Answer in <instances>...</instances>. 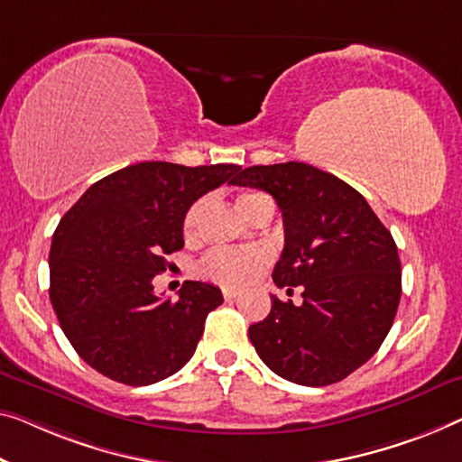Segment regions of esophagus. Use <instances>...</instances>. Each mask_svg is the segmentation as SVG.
Segmentation results:
<instances>
[{"label":"esophagus","instance_id":"obj_1","mask_svg":"<svg viewBox=\"0 0 462 462\" xmlns=\"http://www.w3.org/2000/svg\"><path fill=\"white\" fill-rule=\"evenodd\" d=\"M222 294H224V299H226V300H232V299H236V297H238V291H236V288L226 286V288H222Z\"/></svg>","mask_w":462,"mask_h":462}]
</instances>
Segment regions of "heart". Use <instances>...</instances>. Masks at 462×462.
<instances>
[{"instance_id": "1", "label": "heart", "mask_w": 462, "mask_h": 462, "mask_svg": "<svg viewBox=\"0 0 462 462\" xmlns=\"http://www.w3.org/2000/svg\"><path fill=\"white\" fill-rule=\"evenodd\" d=\"M263 192H240L236 197L238 209L246 217L253 216V211L259 208V203L265 201ZM203 201L190 205L182 222L184 236L192 238L199 228V217H201ZM272 254L263 246H249V249H217L205 254V259L199 265V273L216 284L224 286H245L257 280L261 273L270 265Z\"/></svg>"}]
</instances>
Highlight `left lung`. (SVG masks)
I'll return each mask as SVG.
<instances>
[{
	"instance_id": "1",
	"label": "left lung",
	"mask_w": 462,
	"mask_h": 462,
	"mask_svg": "<svg viewBox=\"0 0 462 462\" xmlns=\"http://www.w3.org/2000/svg\"><path fill=\"white\" fill-rule=\"evenodd\" d=\"M275 199L284 251L272 278L300 286L302 302L272 297L249 338L273 374L300 385H329L359 369L388 336L402 273L390 230L361 192L302 162L253 165L234 178Z\"/></svg>"
}]
</instances>
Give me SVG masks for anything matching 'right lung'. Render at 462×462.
Listing matches in <instances>:
<instances>
[{
    "label": "right lung",
    "mask_w": 462,
    "mask_h": 462,
    "mask_svg": "<svg viewBox=\"0 0 462 462\" xmlns=\"http://www.w3.org/2000/svg\"><path fill=\"white\" fill-rule=\"evenodd\" d=\"M240 165L187 168L141 162L101 178L53 232L50 299L66 338L101 375L149 385L195 355L217 286L187 280L178 299H160L153 278L165 254L184 246L182 222L205 192L232 182Z\"/></svg>",
    "instance_id": "1"
}]
</instances>
